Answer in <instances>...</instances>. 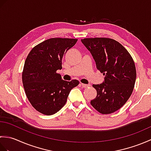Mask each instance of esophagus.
<instances>
[{"mask_svg": "<svg viewBox=\"0 0 151 151\" xmlns=\"http://www.w3.org/2000/svg\"><path fill=\"white\" fill-rule=\"evenodd\" d=\"M81 86H82V88H88L89 86H90V85L89 84H82V83H81Z\"/></svg>", "mask_w": 151, "mask_h": 151, "instance_id": "34e87169", "label": "esophagus"}]
</instances>
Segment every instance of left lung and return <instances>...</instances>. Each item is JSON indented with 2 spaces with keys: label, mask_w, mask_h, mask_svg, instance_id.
<instances>
[{
  "label": "left lung",
  "mask_w": 151,
  "mask_h": 151,
  "mask_svg": "<svg viewBox=\"0 0 151 151\" xmlns=\"http://www.w3.org/2000/svg\"><path fill=\"white\" fill-rule=\"evenodd\" d=\"M82 43L90 51L104 82L93 84L97 96L91 104L102 114L120 109L132 95L136 79L135 63L130 53L118 41L107 37L85 38Z\"/></svg>",
  "instance_id": "1"
}]
</instances>
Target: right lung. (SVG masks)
Here are the masks:
<instances>
[{
	"instance_id": "add662e5",
	"label": "right lung",
	"mask_w": 151,
	"mask_h": 151,
	"mask_svg": "<svg viewBox=\"0 0 151 151\" xmlns=\"http://www.w3.org/2000/svg\"><path fill=\"white\" fill-rule=\"evenodd\" d=\"M77 39L50 38L35 46L25 60L22 74L23 87L32 106L40 113L56 114L65 104L76 80L63 81L56 71L62 69L63 56Z\"/></svg>"
}]
</instances>
